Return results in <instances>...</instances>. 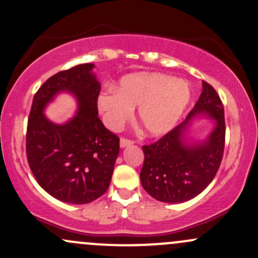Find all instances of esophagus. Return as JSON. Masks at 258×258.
Here are the masks:
<instances>
[{
  "label": "esophagus",
  "instance_id": "obj_1",
  "mask_svg": "<svg viewBox=\"0 0 258 258\" xmlns=\"http://www.w3.org/2000/svg\"><path fill=\"white\" fill-rule=\"evenodd\" d=\"M133 144V141H130V139H126V138H121L120 139V147L121 148H126V147H130Z\"/></svg>",
  "mask_w": 258,
  "mask_h": 258
}]
</instances>
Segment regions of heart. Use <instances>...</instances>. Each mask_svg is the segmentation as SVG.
<instances>
[{
    "instance_id": "b5f03b06",
    "label": "heart",
    "mask_w": 258,
    "mask_h": 258,
    "mask_svg": "<svg viewBox=\"0 0 258 258\" xmlns=\"http://www.w3.org/2000/svg\"><path fill=\"white\" fill-rule=\"evenodd\" d=\"M191 98L185 80L158 73H137L121 79L117 90L109 88L97 100L103 121L119 130L138 106V122L150 137L166 135L176 127Z\"/></svg>"
}]
</instances>
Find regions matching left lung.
Here are the masks:
<instances>
[{
    "mask_svg": "<svg viewBox=\"0 0 258 258\" xmlns=\"http://www.w3.org/2000/svg\"><path fill=\"white\" fill-rule=\"evenodd\" d=\"M204 117L215 120L206 138L188 136L191 122ZM224 109L215 88L203 81V92L186 119L150 146H143L141 171L143 188L154 199L179 204L199 195L215 178L224 150Z\"/></svg>",
    "mask_w": 258,
    "mask_h": 258,
    "instance_id": "obj_1",
    "label": "left lung"
}]
</instances>
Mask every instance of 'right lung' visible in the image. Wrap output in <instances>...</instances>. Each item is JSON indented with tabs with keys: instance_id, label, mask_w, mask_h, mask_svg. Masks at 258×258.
Returning <instances> with one entry per match:
<instances>
[{
	"instance_id": "obj_1",
	"label": "right lung",
	"mask_w": 258,
	"mask_h": 258,
	"mask_svg": "<svg viewBox=\"0 0 258 258\" xmlns=\"http://www.w3.org/2000/svg\"><path fill=\"white\" fill-rule=\"evenodd\" d=\"M94 64H80L47 80L32 100L26 131V156L37 183L63 203L82 205L108 190L119 156V138L98 117L100 84ZM61 93L73 95L78 109L63 124L44 110Z\"/></svg>"
}]
</instances>
